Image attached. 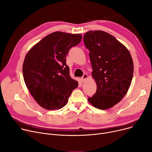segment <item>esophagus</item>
Masks as SVG:
<instances>
[{
  "mask_svg": "<svg viewBox=\"0 0 152 152\" xmlns=\"http://www.w3.org/2000/svg\"><path fill=\"white\" fill-rule=\"evenodd\" d=\"M88 75L86 74H83V77L81 78L82 81V82H85V80H86L88 78Z\"/></svg>",
  "mask_w": 152,
  "mask_h": 152,
  "instance_id": "esophagus-1",
  "label": "esophagus"
}]
</instances>
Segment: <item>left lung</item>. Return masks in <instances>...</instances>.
<instances>
[{
	"instance_id": "left-lung-1",
	"label": "left lung",
	"mask_w": 152,
	"mask_h": 152,
	"mask_svg": "<svg viewBox=\"0 0 152 152\" xmlns=\"http://www.w3.org/2000/svg\"><path fill=\"white\" fill-rule=\"evenodd\" d=\"M85 45L90 50L92 77L96 93L88 100L94 107L109 109L127 93L132 79L134 65L128 48L113 35L102 31L84 34Z\"/></svg>"
}]
</instances>
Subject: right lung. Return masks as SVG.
I'll use <instances>...</instances> for the list:
<instances>
[{
	"label": "right lung",
	"instance_id": "obj_1",
	"mask_svg": "<svg viewBox=\"0 0 152 152\" xmlns=\"http://www.w3.org/2000/svg\"><path fill=\"white\" fill-rule=\"evenodd\" d=\"M80 34L54 32L43 38L27 53L23 65L24 82L42 107L48 110L65 106L78 82L69 75L66 55L81 42Z\"/></svg>",
	"mask_w": 152,
	"mask_h": 152
}]
</instances>
